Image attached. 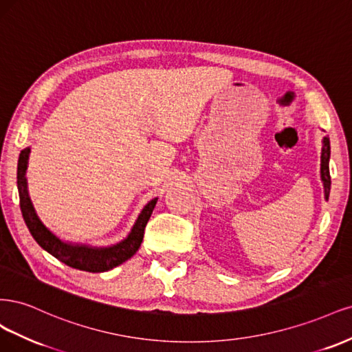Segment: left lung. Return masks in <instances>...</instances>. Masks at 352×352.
<instances>
[{"instance_id":"8db88e82","label":"left lung","mask_w":352,"mask_h":352,"mask_svg":"<svg viewBox=\"0 0 352 352\" xmlns=\"http://www.w3.org/2000/svg\"><path fill=\"white\" fill-rule=\"evenodd\" d=\"M322 155H320V179L323 183L324 199H329L331 192V174H329V160H331V142L329 138H323L322 140Z\"/></svg>"}]
</instances>
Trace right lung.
I'll return each instance as SVG.
<instances>
[{"label":"right lung","instance_id":"right-lung-1","mask_svg":"<svg viewBox=\"0 0 352 352\" xmlns=\"http://www.w3.org/2000/svg\"><path fill=\"white\" fill-rule=\"evenodd\" d=\"M29 155L30 147H26L20 152L19 156V165H17V188H19V197H20V209L23 213V219L28 225V228L35 238V241L43 248L45 252L52 254L55 258H58L60 262L65 263L67 266L94 272V274H99V272H107L120 266L121 263L127 262L130 257L135 254L139 250V247L143 241L144 226L149 221L151 214L155 209V205L157 201V197L152 199L147 205L142 209L139 213L138 219H135L134 225L129 235L124 240L99 247V245H90L83 243H73V241H64L56 234H54L47 225H45L39 214L33 206L30 195H29V186H28V165H29Z\"/></svg>","mask_w":352,"mask_h":352}]
</instances>
